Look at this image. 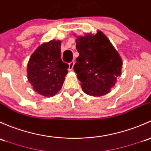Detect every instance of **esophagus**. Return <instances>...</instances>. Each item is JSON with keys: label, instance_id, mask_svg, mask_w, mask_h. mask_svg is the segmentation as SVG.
<instances>
[{"label": "esophagus", "instance_id": "1", "mask_svg": "<svg viewBox=\"0 0 151 151\" xmlns=\"http://www.w3.org/2000/svg\"><path fill=\"white\" fill-rule=\"evenodd\" d=\"M74 65H75V62L74 61H71L70 63H69V68H68L69 70H72L73 68L74 67Z\"/></svg>", "mask_w": 151, "mask_h": 151}]
</instances>
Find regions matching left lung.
<instances>
[{
    "label": "left lung",
    "instance_id": "1",
    "mask_svg": "<svg viewBox=\"0 0 151 151\" xmlns=\"http://www.w3.org/2000/svg\"><path fill=\"white\" fill-rule=\"evenodd\" d=\"M76 49L79 56L73 69L83 91L92 96L108 94L121 75L122 60L119 53L100 31L77 38Z\"/></svg>",
    "mask_w": 151,
    "mask_h": 151
}]
</instances>
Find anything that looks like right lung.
Listing matches in <instances>:
<instances>
[{"instance_id":"right-lung-1","label":"right lung","mask_w":151,"mask_h":151,"mask_svg":"<svg viewBox=\"0 0 151 151\" xmlns=\"http://www.w3.org/2000/svg\"><path fill=\"white\" fill-rule=\"evenodd\" d=\"M61 42L41 44L31 55L27 78L34 91L46 97L54 96L63 86L69 65L62 60Z\"/></svg>"}]
</instances>
